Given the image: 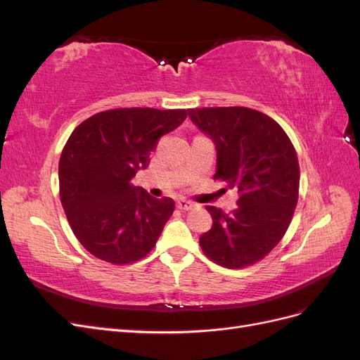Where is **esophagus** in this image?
<instances>
[{"label": "esophagus", "mask_w": 360, "mask_h": 360, "mask_svg": "<svg viewBox=\"0 0 360 360\" xmlns=\"http://www.w3.org/2000/svg\"><path fill=\"white\" fill-rule=\"evenodd\" d=\"M193 207H195V204H192L188 200H179L177 201V209H180V210H192Z\"/></svg>", "instance_id": "obj_1"}]
</instances>
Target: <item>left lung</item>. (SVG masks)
Returning <instances> with one entry per match:
<instances>
[{
  "label": "left lung",
  "instance_id": "obj_1",
  "mask_svg": "<svg viewBox=\"0 0 360 360\" xmlns=\"http://www.w3.org/2000/svg\"><path fill=\"white\" fill-rule=\"evenodd\" d=\"M189 118L216 147V174L238 192L231 213L207 205L213 225L200 237L216 264L242 269L263 259L284 237L299 198V160L274 118L245 106L197 108Z\"/></svg>",
  "mask_w": 360,
  "mask_h": 360
}]
</instances>
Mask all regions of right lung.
I'll return each instance as SVG.
<instances>
[{"label": "right lung", "mask_w": 360, "mask_h": 360, "mask_svg": "<svg viewBox=\"0 0 360 360\" xmlns=\"http://www.w3.org/2000/svg\"><path fill=\"white\" fill-rule=\"evenodd\" d=\"M186 110L120 108L86 118L69 136L58 163L60 200L79 243L99 259L129 264L155 248L174 212L130 180L150 163L160 136Z\"/></svg>", "instance_id": "right-lung-1"}]
</instances>
